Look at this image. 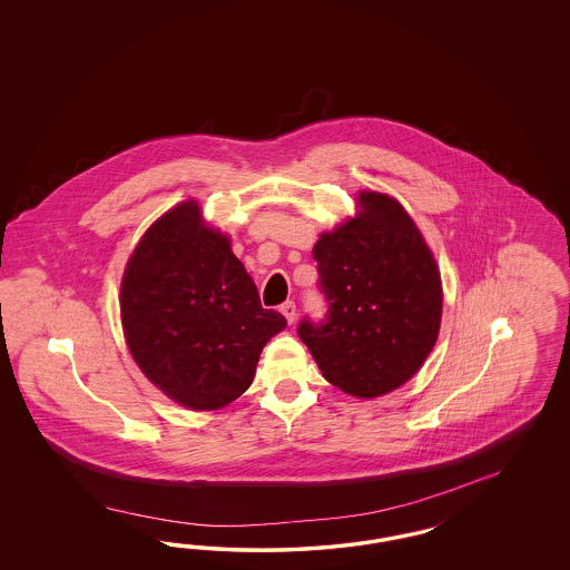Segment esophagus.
<instances>
[{"instance_id": "34e87169", "label": "esophagus", "mask_w": 570, "mask_h": 570, "mask_svg": "<svg viewBox=\"0 0 570 570\" xmlns=\"http://www.w3.org/2000/svg\"><path fill=\"white\" fill-rule=\"evenodd\" d=\"M282 315L288 320V324H294V320H296V305H294L293 301H286L282 307Z\"/></svg>"}]
</instances>
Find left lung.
<instances>
[{"instance_id":"8db88e82","label":"left lung","mask_w":570,"mask_h":570,"mask_svg":"<svg viewBox=\"0 0 570 570\" xmlns=\"http://www.w3.org/2000/svg\"><path fill=\"white\" fill-rule=\"evenodd\" d=\"M357 196L360 215L313 246L328 313L317 324L305 317L298 336L330 384L374 399L405 384L429 357L443 288L407 210L386 194Z\"/></svg>"}]
</instances>
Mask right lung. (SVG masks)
Masks as SVG:
<instances>
[{
    "mask_svg": "<svg viewBox=\"0 0 570 570\" xmlns=\"http://www.w3.org/2000/svg\"><path fill=\"white\" fill-rule=\"evenodd\" d=\"M121 320L146 379L196 412L240 397L263 346L286 328L282 313L261 307L229 238L205 225L196 200L141 236L122 276Z\"/></svg>",
    "mask_w": 570,
    "mask_h": 570,
    "instance_id": "add662e5",
    "label": "right lung"
}]
</instances>
